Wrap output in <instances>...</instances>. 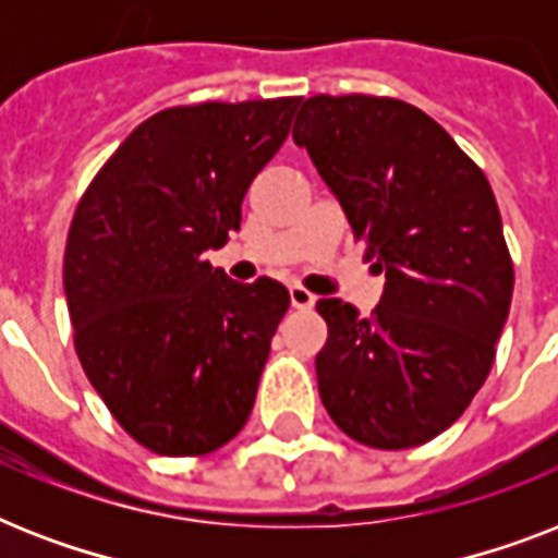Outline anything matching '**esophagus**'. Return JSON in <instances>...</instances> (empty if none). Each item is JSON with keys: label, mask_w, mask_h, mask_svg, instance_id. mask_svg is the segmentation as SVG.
<instances>
[{"label": "esophagus", "mask_w": 558, "mask_h": 558, "mask_svg": "<svg viewBox=\"0 0 558 558\" xmlns=\"http://www.w3.org/2000/svg\"><path fill=\"white\" fill-rule=\"evenodd\" d=\"M289 298H292V306H295V310H313V304H315V295L313 292H310V289H304V287H289Z\"/></svg>", "instance_id": "34e87169"}]
</instances>
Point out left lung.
I'll return each instance as SVG.
<instances>
[{
  "label": "left lung",
  "mask_w": 558,
  "mask_h": 558,
  "mask_svg": "<svg viewBox=\"0 0 558 558\" xmlns=\"http://www.w3.org/2000/svg\"><path fill=\"white\" fill-rule=\"evenodd\" d=\"M385 271L367 318L322 298L315 356L332 423L371 449L434 440L475 399L510 315L512 257L484 170L423 109L313 95L292 130Z\"/></svg>",
  "instance_id": "8db88e82"
}]
</instances>
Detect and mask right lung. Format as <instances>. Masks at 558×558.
Here are the masks:
<instances>
[{"label": "right lung", "instance_id": "right-lung-1", "mask_svg": "<svg viewBox=\"0 0 558 558\" xmlns=\"http://www.w3.org/2000/svg\"><path fill=\"white\" fill-rule=\"evenodd\" d=\"M298 104L161 109L77 202L63 257L74 350L109 414L156 454L217 451L252 414L289 292L269 278L236 283L205 252L240 228L245 191Z\"/></svg>", "mask_w": 558, "mask_h": 558}]
</instances>
